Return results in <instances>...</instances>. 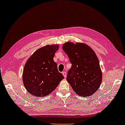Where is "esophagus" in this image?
<instances>
[{"label":"esophagus","instance_id":"esophagus-1","mask_svg":"<svg viewBox=\"0 0 125 125\" xmlns=\"http://www.w3.org/2000/svg\"><path fill=\"white\" fill-rule=\"evenodd\" d=\"M62 73V75H63V76H64L66 78V76H67V75H66V72H63Z\"/></svg>","mask_w":125,"mask_h":125}]
</instances>
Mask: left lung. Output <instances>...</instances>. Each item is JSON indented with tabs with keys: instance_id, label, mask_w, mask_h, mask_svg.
Here are the masks:
<instances>
[{
	"instance_id": "obj_1",
	"label": "left lung",
	"mask_w": 125,
	"mask_h": 125,
	"mask_svg": "<svg viewBox=\"0 0 125 125\" xmlns=\"http://www.w3.org/2000/svg\"><path fill=\"white\" fill-rule=\"evenodd\" d=\"M62 49L72 63L67 74V82L79 96L93 95L102 81V72L95 52L82 43L68 42L63 44Z\"/></svg>"
}]
</instances>
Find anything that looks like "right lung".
<instances>
[{"label":"right lung","instance_id":"right-lung-1","mask_svg":"<svg viewBox=\"0 0 125 125\" xmlns=\"http://www.w3.org/2000/svg\"><path fill=\"white\" fill-rule=\"evenodd\" d=\"M59 45H47L37 50L24 66L22 80L31 95L44 97L51 93L64 78L54 62L55 53Z\"/></svg>","mask_w":125,"mask_h":125}]
</instances>
